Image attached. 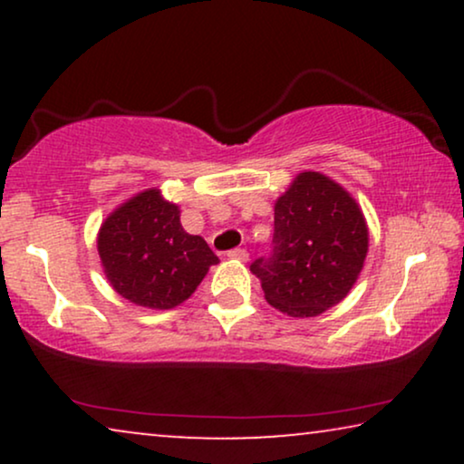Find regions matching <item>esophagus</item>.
Segmentation results:
<instances>
[{
    "label": "esophagus",
    "mask_w": 464,
    "mask_h": 464,
    "mask_svg": "<svg viewBox=\"0 0 464 464\" xmlns=\"http://www.w3.org/2000/svg\"><path fill=\"white\" fill-rule=\"evenodd\" d=\"M227 257L230 259H237V262H246V259H249V253H246V249H232V251H227Z\"/></svg>",
    "instance_id": "esophagus-1"
}]
</instances>
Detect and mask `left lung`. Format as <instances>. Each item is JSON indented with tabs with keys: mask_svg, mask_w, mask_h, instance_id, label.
I'll list each match as a JSON object with an SVG mask.
<instances>
[{
	"mask_svg": "<svg viewBox=\"0 0 464 464\" xmlns=\"http://www.w3.org/2000/svg\"><path fill=\"white\" fill-rule=\"evenodd\" d=\"M370 232L357 200L340 183L306 170L275 202L270 257L251 272L266 302L289 316H316L340 304L357 283Z\"/></svg>",
	"mask_w": 464,
	"mask_h": 464,
	"instance_id": "left-lung-1",
	"label": "left lung"
}]
</instances>
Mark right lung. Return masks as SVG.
I'll return each instance as SVG.
<instances>
[{
	"instance_id": "right-lung-1",
	"label": "right lung",
	"mask_w": 464,
	"mask_h": 464,
	"mask_svg": "<svg viewBox=\"0 0 464 464\" xmlns=\"http://www.w3.org/2000/svg\"><path fill=\"white\" fill-rule=\"evenodd\" d=\"M97 249L107 281L120 295L151 310L179 306L211 266L207 240L183 230L179 207L160 189L139 192L101 224Z\"/></svg>"
}]
</instances>
